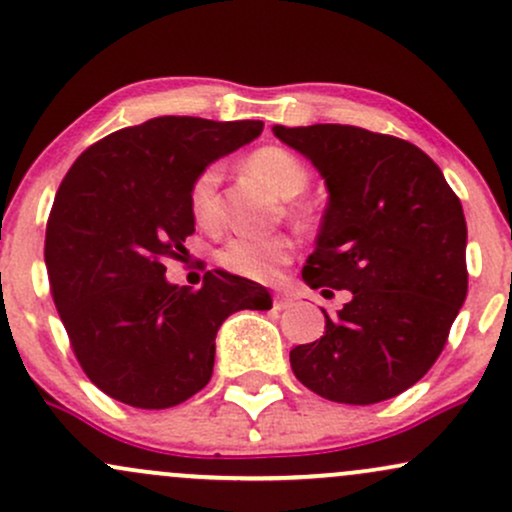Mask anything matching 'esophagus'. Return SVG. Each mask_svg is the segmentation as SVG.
Wrapping results in <instances>:
<instances>
[{
	"mask_svg": "<svg viewBox=\"0 0 512 512\" xmlns=\"http://www.w3.org/2000/svg\"><path fill=\"white\" fill-rule=\"evenodd\" d=\"M293 301H296V298H293L289 291H276L274 296H272V303H274V308H276V310L291 308Z\"/></svg>",
	"mask_w": 512,
	"mask_h": 512,
	"instance_id": "esophagus-1",
	"label": "esophagus"
}]
</instances>
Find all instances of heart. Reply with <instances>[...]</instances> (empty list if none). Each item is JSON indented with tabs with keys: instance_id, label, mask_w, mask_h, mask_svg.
I'll return each mask as SVG.
<instances>
[{
	"instance_id": "obj_1",
	"label": "heart",
	"mask_w": 512,
	"mask_h": 512,
	"mask_svg": "<svg viewBox=\"0 0 512 512\" xmlns=\"http://www.w3.org/2000/svg\"><path fill=\"white\" fill-rule=\"evenodd\" d=\"M245 166L257 175L281 199H293L308 187L310 173L305 163L284 146H260L248 156ZM190 211L199 226L211 228L219 223V168L207 166L199 170L190 185ZM291 238L286 236H236L219 252L221 267L248 279H272L276 269L293 257Z\"/></svg>"
}]
</instances>
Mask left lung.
<instances>
[{"mask_svg":"<svg viewBox=\"0 0 512 512\" xmlns=\"http://www.w3.org/2000/svg\"><path fill=\"white\" fill-rule=\"evenodd\" d=\"M313 161L330 190L310 289L351 291L325 334L291 349L296 378L342 404L409 390L443 351L467 298V221L460 199L419 146L351 125L274 127Z\"/></svg>","mask_w":512,"mask_h":512,"instance_id":"left-lung-1","label":"left lung"}]
</instances>
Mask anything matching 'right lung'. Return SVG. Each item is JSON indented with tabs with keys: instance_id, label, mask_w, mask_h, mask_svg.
Wrapping results in <instances>:
<instances>
[{
	"instance_id": "right-lung-1",
	"label": "right lung",
	"mask_w": 512,
	"mask_h": 512,
	"mask_svg": "<svg viewBox=\"0 0 512 512\" xmlns=\"http://www.w3.org/2000/svg\"><path fill=\"white\" fill-rule=\"evenodd\" d=\"M262 127L154 117L91 144L64 175L45 233L52 301L88 380L117 402L168 409L197 395L221 322L272 308L264 286L221 269L199 289L166 281L195 233L192 180Z\"/></svg>"
}]
</instances>
